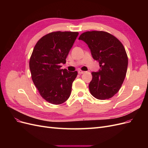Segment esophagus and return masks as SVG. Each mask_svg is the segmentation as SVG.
<instances>
[{
    "label": "esophagus",
    "mask_w": 148,
    "mask_h": 148,
    "mask_svg": "<svg viewBox=\"0 0 148 148\" xmlns=\"http://www.w3.org/2000/svg\"><path fill=\"white\" fill-rule=\"evenodd\" d=\"M78 73H79V75H81V74L84 73V71H82V70H78Z\"/></svg>",
    "instance_id": "esophagus-1"
}]
</instances>
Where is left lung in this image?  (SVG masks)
I'll use <instances>...</instances> for the list:
<instances>
[{
    "mask_svg": "<svg viewBox=\"0 0 148 148\" xmlns=\"http://www.w3.org/2000/svg\"><path fill=\"white\" fill-rule=\"evenodd\" d=\"M78 39L87 44L100 66L99 71L91 73L89 89L92 96L100 100L113 97L122 86L127 71L128 57L123 44L113 35L101 31H87Z\"/></svg>",
    "mask_w": 148,
    "mask_h": 148,
    "instance_id": "obj_1",
    "label": "left lung"
}]
</instances>
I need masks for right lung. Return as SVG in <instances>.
<instances>
[{"instance_id":"right-lung-1","label":"right lung","mask_w":148,"mask_h":148,"mask_svg":"<svg viewBox=\"0 0 148 148\" xmlns=\"http://www.w3.org/2000/svg\"><path fill=\"white\" fill-rule=\"evenodd\" d=\"M78 32L56 31L40 39L29 60L33 82L42 98L52 104H60L69 99L78 72L61 69V64L72 47Z\"/></svg>"}]
</instances>
